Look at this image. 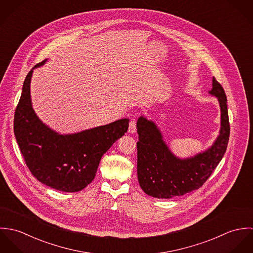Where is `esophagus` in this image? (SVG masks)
<instances>
[{"label": "esophagus", "mask_w": 253, "mask_h": 253, "mask_svg": "<svg viewBox=\"0 0 253 253\" xmlns=\"http://www.w3.org/2000/svg\"><path fill=\"white\" fill-rule=\"evenodd\" d=\"M136 131V122L134 119H132L129 123V127H128V132L129 133H134Z\"/></svg>", "instance_id": "esophagus-1"}]
</instances>
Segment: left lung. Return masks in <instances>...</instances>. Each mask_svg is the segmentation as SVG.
<instances>
[{
  "instance_id": "1",
  "label": "left lung",
  "mask_w": 253,
  "mask_h": 253,
  "mask_svg": "<svg viewBox=\"0 0 253 253\" xmlns=\"http://www.w3.org/2000/svg\"><path fill=\"white\" fill-rule=\"evenodd\" d=\"M209 93L215 96L219 103L220 130L213 144L193 157L182 159L174 155L157 124L144 116L138 118L137 176L147 195L170 199L193 192L209 179L222 160L228 145L230 125L227 97L215 78Z\"/></svg>"
}]
</instances>
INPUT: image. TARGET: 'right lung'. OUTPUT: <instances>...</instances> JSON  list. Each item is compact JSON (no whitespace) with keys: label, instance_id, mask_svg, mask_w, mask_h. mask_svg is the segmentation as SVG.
<instances>
[{"label":"right lung","instance_id":"add662e5","mask_svg":"<svg viewBox=\"0 0 253 253\" xmlns=\"http://www.w3.org/2000/svg\"><path fill=\"white\" fill-rule=\"evenodd\" d=\"M35 65L23 83L14 114V135L32 174L42 184L62 192H79L94 179L100 160L128 128V119L79 132L61 134L43 124L31 100V78Z\"/></svg>","mask_w":253,"mask_h":253}]
</instances>
